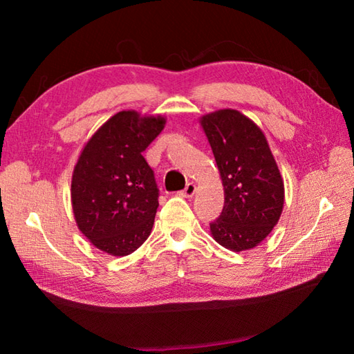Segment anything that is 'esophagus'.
I'll list each match as a JSON object with an SVG mask.
<instances>
[{"mask_svg":"<svg viewBox=\"0 0 354 354\" xmlns=\"http://www.w3.org/2000/svg\"><path fill=\"white\" fill-rule=\"evenodd\" d=\"M194 193H196V185H194L193 183H189V184L185 185V189L183 190V196H185V198H192Z\"/></svg>","mask_w":354,"mask_h":354,"instance_id":"obj_1","label":"esophagus"}]
</instances>
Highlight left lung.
<instances>
[{
  "label": "left lung",
  "mask_w": 354,
  "mask_h": 354,
  "mask_svg": "<svg viewBox=\"0 0 354 354\" xmlns=\"http://www.w3.org/2000/svg\"><path fill=\"white\" fill-rule=\"evenodd\" d=\"M219 169L225 204L209 223L217 243L240 252L257 246L274 230L284 204V184L265 133L236 109L201 118Z\"/></svg>",
  "instance_id": "obj_1"
}]
</instances>
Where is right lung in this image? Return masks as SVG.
I'll return each mask as SVG.
<instances>
[{
  "label": "right lung",
  "mask_w": 354,
  "mask_h": 354,
  "mask_svg": "<svg viewBox=\"0 0 354 354\" xmlns=\"http://www.w3.org/2000/svg\"><path fill=\"white\" fill-rule=\"evenodd\" d=\"M164 124L161 115L117 112L82 150L71 179L73 213L82 234L103 252L129 255L150 236L160 190L142 152Z\"/></svg>",
  "instance_id": "obj_1"
}]
</instances>
